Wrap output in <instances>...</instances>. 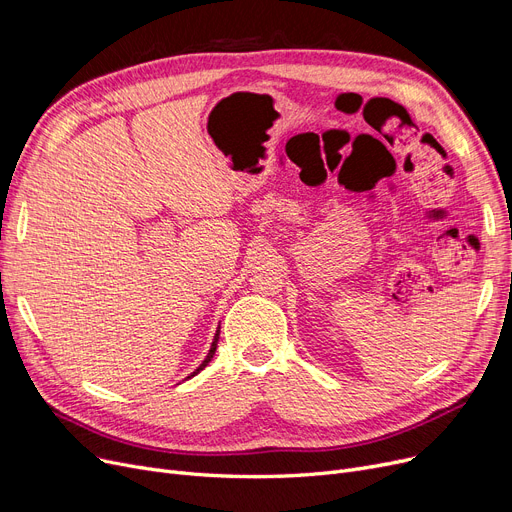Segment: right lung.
<instances>
[{
    "label": "right lung",
    "mask_w": 512,
    "mask_h": 512,
    "mask_svg": "<svg viewBox=\"0 0 512 512\" xmlns=\"http://www.w3.org/2000/svg\"><path fill=\"white\" fill-rule=\"evenodd\" d=\"M218 338H220V328H218V332H215V336H213V342H211V348H209V353H207V357H205V361L191 373L188 375V378H193V375H197L201 369H205L207 367V363L213 359V355H215V348H218Z\"/></svg>",
    "instance_id": "add662e5"
}]
</instances>
